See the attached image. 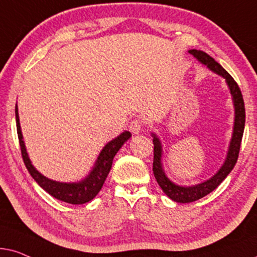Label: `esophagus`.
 I'll return each instance as SVG.
<instances>
[{
  "label": "esophagus",
  "mask_w": 257,
  "mask_h": 257,
  "mask_svg": "<svg viewBox=\"0 0 257 257\" xmlns=\"http://www.w3.org/2000/svg\"><path fill=\"white\" fill-rule=\"evenodd\" d=\"M142 121H140V119H133L131 124H129V131H131L133 134L138 135L140 134V132L142 131Z\"/></svg>",
  "instance_id": "34e87169"
}]
</instances>
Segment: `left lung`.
Here are the masks:
<instances>
[{"label":"left lung","mask_w":257,"mask_h":257,"mask_svg":"<svg viewBox=\"0 0 257 257\" xmlns=\"http://www.w3.org/2000/svg\"><path fill=\"white\" fill-rule=\"evenodd\" d=\"M188 53L193 55L198 62L203 66H206L208 69L213 71V73L217 74L218 76L223 77L227 83L229 91H230L232 105H234V125H232V134L230 142L228 146L227 156H225L224 162L220 167V169L214 174L209 179L200 182L197 184H193V186H180L167 176L166 172L163 169L162 157H163V148L161 140L159 139L155 133H152L153 136V143H154V162H153V172L154 176L163 190V193L167 195L173 201L177 203H189L194 202V201L200 200L206 196V195L210 194L211 191L220 186L222 181L229 175L232 168L235 167L236 162H237L238 152H240L242 136H243L244 131V122H245V110H244V102L243 97H242L241 90L238 85L234 81L230 75L225 71L220 63H217L213 57L209 56L207 53L202 50L197 49H190Z\"/></svg>","instance_id":"8db88e82"}]
</instances>
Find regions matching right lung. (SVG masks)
Returning a JSON list of instances; mask_svg holds the SVG:
<instances>
[{
	"label": "right lung",
	"instance_id": "obj_1",
	"mask_svg": "<svg viewBox=\"0 0 257 257\" xmlns=\"http://www.w3.org/2000/svg\"><path fill=\"white\" fill-rule=\"evenodd\" d=\"M15 116H16V126H17V135H19L20 146H21V153L23 161L28 169V172L34 180L36 181L37 184L50 194L51 196L57 198V200L67 202L70 204H83L91 201L98 194L103 186L105 179H107L109 172L111 169L112 160L121 147L124 145V142L128 141L132 138V134L129 132H123L117 138H115L111 141H109L107 145L103 147L101 153L98 154L96 161H95L94 167L84 179L77 182H60L48 179L43 174H41L37 170L32 161L29 159L27 148L23 141V135L21 131V124H20V116H19V108L17 103L15 107Z\"/></svg>",
	"mask_w": 257,
	"mask_h": 257
}]
</instances>
